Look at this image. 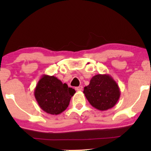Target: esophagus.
Here are the masks:
<instances>
[{
	"label": "esophagus",
	"mask_w": 151,
	"mask_h": 151,
	"mask_svg": "<svg viewBox=\"0 0 151 151\" xmlns=\"http://www.w3.org/2000/svg\"><path fill=\"white\" fill-rule=\"evenodd\" d=\"M82 89H83V87H82V86H79L76 88V90L78 91H82Z\"/></svg>",
	"instance_id": "obj_1"
}]
</instances>
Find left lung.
<instances>
[{"label":"left lung","mask_w":151,"mask_h":151,"mask_svg":"<svg viewBox=\"0 0 151 151\" xmlns=\"http://www.w3.org/2000/svg\"><path fill=\"white\" fill-rule=\"evenodd\" d=\"M83 93L92 106L100 111H106L117 104L120 89L117 82L109 74H98L90 80Z\"/></svg>","instance_id":"left-lung-1"}]
</instances>
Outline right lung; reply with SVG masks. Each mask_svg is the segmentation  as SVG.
<instances>
[{
  "mask_svg": "<svg viewBox=\"0 0 151 151\" xmlns=\"http://www.w3.org/2000/svg\"><path fill=\"white\" fill-rule=\"evenodd\" d=\"M75 93V89L68 87L55 76L43 75L36 84L34 96L45 112L58 115L66 110Z\"/></svg>",
  "mask_w": 151,
  "mask_h": 151,
  "instance_id": "add662e5",
  "label": "right lung"
}]
</instances>
